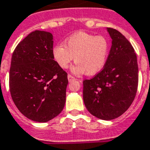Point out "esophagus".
Instances as JSON below:
<instances>
[{
    "instance_id": "34e87169",
    "label": "esophagus",
    "mask_w": 150,
    "mask_h": 150,
    "mask_svg": "<svg viewBox=\"0 0 150 150\" xmlns=\"http://www.w3.org/2000/svg\"><path fill=\"white\" fill-rule=\"evenodd\" d=\"M67 79H68V81H69V82H71V81L75 80V79H75V77H73L71 75H67Z\"/></svg>"
}]
</instances>
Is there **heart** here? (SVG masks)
<instances>
[{
    "label": "heart",
    "mask_w": 150,
    "mask_h": 150,
    "mask_svg": "<svg viewBox=\"0 0 150 150\" xmlns=\"http://www.w3.org/2000/svg\"><path fill=\"white\" fill-rule=\"evenodd\" d=\"M109 54V42L103 35L79 32L71 35L52 49V56L59 67L67 69L75 59L73 71L95 75L106 65Z\"/></svg>",
    "instance_id": "1"
}]
</instances>
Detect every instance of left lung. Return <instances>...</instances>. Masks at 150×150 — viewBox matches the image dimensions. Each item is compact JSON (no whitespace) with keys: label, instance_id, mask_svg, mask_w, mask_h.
Segmentation results:
<instances>
[{"label":"left lung","instance_id":"obj_1","mask_svg":"<svg viewBox=\"0 0 150 150\" xmlns=\"http://www.w3.org/2000/svg\"><path fill=\"white\" fill-rule=\"evenodd\" d=\"M112 46L106 65L90 79L83 80L84 104L102 120H111L128 110L138 86L137 55L129 41L117 30L108 28Z\"/></svg>","mask_w":150,"mask_h":150}]
</instances>
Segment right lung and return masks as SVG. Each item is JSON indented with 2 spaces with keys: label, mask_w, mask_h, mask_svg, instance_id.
I'll return each mask as SVG.
<instances>
[{
  "label": "right lung",
  "mask_w": 150,
  "mask_h": 150,
  "mask_svg": "<svg viewBox=\"0 0 150 150\" xmlns=\"http://www.w3.org/2000/svg\"><path fill=\"white\" fill-rule=\"evenodd\" d=\"M52 34L35 30L12 55L9 91L17 109L31 120L46 122L59 115L66 101L67 73L52 56Z\"/></svg>",
  "instance_id": "1"
}]
</instances>
